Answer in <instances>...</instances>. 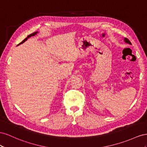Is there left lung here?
Listing matches in <instances>:
<instances>
[{
	"mask_svg": "<svg viewBox=\"0 0 147 147\" xmlns=\"http://www.w3.org/2000/svg\"><path fill=\"white\" fill-rule=\"evenodd\" d=\"M124 40H125V42H126V43H128V44H131V41H130L127 38H124Z\"/></svg>",
	"mask_w": 147,
	"mask_h": 147,
	"instance_id": "8db88e82",
	"label": "left lung"
}]
</instances>
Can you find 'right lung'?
I'll use <instances>...</instances> for the list:
<instances>
[{
	"mask_svg": "<svg viewBox=\"0 0 147 147\" xmlns=\"http://www.w3.org/2000/svg\"><path fill=\"white\" fill-rule=\"evenodd\" d=\"M37 32H33V33H32V34H29V35H28V37H26V39H24L22 42H21V43H20L18 45H20V44H23V42H24L25 41H26V40H27V39L28 38H29V37H31V36H34V35H36V34H37Z\"/></svg>",
	"mask_w": 147,
	"mask_h": 147,
	"instance_id": "1",
	"label": "right lung"
}]
</instances>
